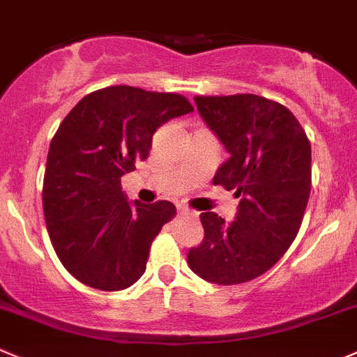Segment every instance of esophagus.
<instances>
[{"label":"esophagus","mask_w":357,"mask_h":357,"mask_svg":"<svg viewBox=\"0 0 357 357\" xmlns=\"http://www.w3.org/2000/svg\"><path fill=\"white\" fill-rule=\"evenodd\" d=\"M179 213L185 214V216H192V218H197V214H199V213H195V211H190V209H179Z\"/></svg>","instance_id":"34e87169"}]
</instances>
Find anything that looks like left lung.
Masks as SVG:
<instances>
[{
	"mask_svg": "<svg viewBox=\"0 0 357 357\" xmlns=\"http://www.w3.org/2000/svg\"><path fill=\"white\" fill-rule=\"evenodd\" d=\"M197 109L230 157L214 185L235 190L234 221L202 213L204 241L188 265L221 286L259 278L281 259L302 225L310 195V143L282 105L255 94L195 98Z\"/></svg>",
	"mask_w": 357,
	"mask_h": 357,
	"instance_id": "obj_1",
	"label": "left lung"
}]
</instances>
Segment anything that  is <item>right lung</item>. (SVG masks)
Instances as JSON below:
<instances>
[{
	"label": "right lung",
	"mask_w": 357,
	"mask_h": 357,
	"mask_svg": "<svg viewBox=\"0 0 357 357\" xmlns=\"http://www.w3.org/2000/svg\"><path fill=\"white\" fill-rule=\"evenodd\" d=\"M192 112L179 94L116 85L85 96L62 120L48 148L43 213L59 259L79 282L120 291L144 274L176 207L129 202L122 176L146 160L158 127Z\"/></svg>",
	"instance_id": "obj_1"
}]
</instances>
